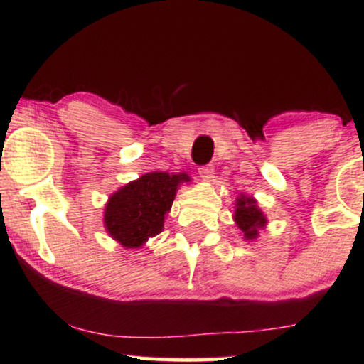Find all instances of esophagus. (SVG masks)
Returning a JSON list of instances; mask_svg holds the SVG:
<instances>
[{"label": "esophagus", "instance_id": "obj_1", "mask_svg": "<svg viewBox=\"0 0 364 364\" xmlns=\"http://www.w3.org/2000/svg\"><path fill=\"white\" fill-rule=\"evenodd\" d=\"M198 174L203 181H212V178H214V168L212 166H202L198 169Z\"/></svg>", "mask_w": 364, "mask_h": 364}]
</instances>
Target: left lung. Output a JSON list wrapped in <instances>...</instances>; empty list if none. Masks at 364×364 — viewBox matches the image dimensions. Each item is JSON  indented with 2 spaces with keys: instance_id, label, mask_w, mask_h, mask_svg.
Masks as SVG:
<instances>
[{
  "instance_id": "obj_1",
  "label": "left lung",
  "mask_w": 364,
  "mask_h": 364,
  "mask_svg": "<svg viewBox=\"0 0 364 364\" xmlns=\"http://www.w3.org/2000/svg\"><path fill=\"white\" fill-rule=\"evenodd\" d=\"M235 223L243 232L245 240H255L258 237V231L265 228L267 217L257 207V200L252 196L240 195L236 198Z\"/></svg>"
}]
</instances>
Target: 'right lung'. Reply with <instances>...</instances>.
Listing matches in <instances>:
<instances>
[{"instance_id": "add662e5", "label": "right lung", "mask_w": 364, "mask_h": 364, "mask_svg": "<svg viewBox=\"0 0 364 364\" xmlns=\"http://www.w3.org/2000/svg\"><path fill=\"white\" fill-rule=\"evenodd\" d=\"M190 181L185 173L154 171L112 193L104 208V225L112 240L124 248H140L149 237L162 232L178 186Z\"/></svg>"}]
</instances>
